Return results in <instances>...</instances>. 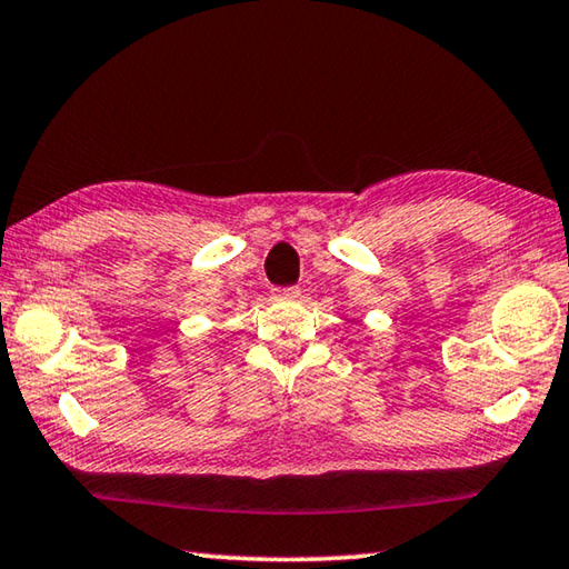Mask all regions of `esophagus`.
<instances>
[{"mask_svg":"<svg viewBox=\"0 0 569 569\" xmlns=\"http://www.w3.org/2000/svg\"><path fill=\"white\" fill-rule=\"evenodd\" d=\"M301 296V288H278L276 291V299H281V301H293V299H299Z\"/></svg>","mask_w":569,"mask_h":569,"instance_id":"34e87169","label":"esophagus"}]
</instances>
